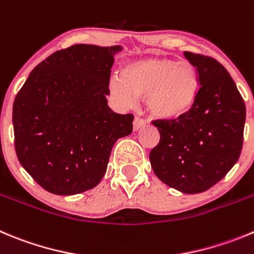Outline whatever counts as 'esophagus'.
I'll list each match as a JSON object with an SVG mask.
<instances>
[{"mask_svg": "<svg viewBox=\"0 0 254 254\" xmlns=\"http://www.w3.org/2000/svg\"><path fill=\"white\" fill-rule=\"evenodd\" d=\"M143 126H146V121L142 118L136 117L133 121V131H138L139 128H142Z\"/></svg>", "mask_w": 254, "mask_h": 254, "instance_id": "esophagus-1", "label": "esophagus"}]
</instances>
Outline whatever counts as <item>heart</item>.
Here are the masks:
<instances>
[{
	"label": "heart",
	"instance_id": "b5f03b06",
	"mask_svg": "<svg viewBox=\"0 0 254 254\" xmlns=\"http://www.w3.org/2000/svg\"><path fill=\"white\" fill-rule=\"evenodd\" d=\"M111 94L123 106L145 95L147 109L156 118L174 121L191 111L199 92V74L188 60L150 58L126 64L121 76L109 81Z\"/></svg>",
	"mask_w": 254,
	"mask_h": 254
}]
</instances>
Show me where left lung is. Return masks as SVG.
<instances>
[{
  "label": "left lung",
  "mask_w": 254,
  "mask_h": 254,
  "mask_svg": "<svg viewBox=\"0 0 254 254\" xmlns=\"http://www.w3.org/2000/svg\"><path fill=\"white\" fill-rule=\"evenodd\" d=\"M184 55L199 74L196 101L179 120L153 121L160 142L151 150L150 162L162 183L185 194H197L222 180L238 161L246 106L218 60L190 51Z\"/></svg>",
  "instance_id": "obj_1"
}]
</instances>
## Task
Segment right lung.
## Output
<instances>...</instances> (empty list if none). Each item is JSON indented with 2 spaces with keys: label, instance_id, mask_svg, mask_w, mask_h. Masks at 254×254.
Wrapping results in <instances>:
<instances>
[{
  "label": "right lung",
  "instance_id": "1",
  "mask_svg": "<svg viewBox=\"0 0 254 254\" xmlns=\"http://www.w3.org/2000/svg\"><path fill=\"white\" fill-rule=\"evenodd\" d=\"M121 46L76 44L55 51L30 73L12 109L20 164L57 195L93 189L113 145L132 132L133 115L108 107L111 68Z\"/></svg>",
  "mask_w": 254,
  "mask_h": 254
}]
</instances>
